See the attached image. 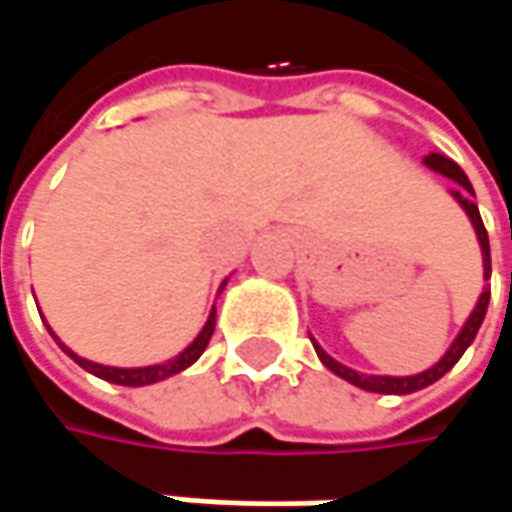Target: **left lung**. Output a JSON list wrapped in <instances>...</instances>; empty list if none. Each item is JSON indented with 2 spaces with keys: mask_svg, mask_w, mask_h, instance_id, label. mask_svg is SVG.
I'll use <instances>...</instances> for the list:
<instances>
[{
  "mask_svg": "<svg viewBox=\"0 0 512 512\" xmlns=\"http://www.w3.org/2000/svg\"><path fill=\"white\" fill-rule=\"evenodd\" d=\"M424 165L430 170H436V173H442L447 179H453L456 182V190H450V196L462 205V210L467 213V219H470V225L476 230V239H479V245H482V265H484V279H490V242H487V230H484L482 216H479V207H476V193H473V185H470V179H467V173H464L453 159H447L444 153H430V156H424ZM487 305H490V290L484 287L482 296H479V302L473 307V313L467 316V322L459 330V336L453 339V344L447 347V353H444L439 362L433 364V367H427L422 373H416V376H373V373H359V370H353V367H347V364L336 362L330 353L322 350V344L316 342L313 336H310V342L316 347V356L322 359L330 373H336L339 379L344 382L356 384V387H362L367 393H384V396H407V393H416V390H422V387H430L433 382H439L447 370H453V364L459 362L464 356V350L473 344L476 339V333H479V327L484 322V313H487Z\"/></svg>",
  "mask_w": 512,
  "mask_h": 512,
  "instance_id": "1",
  "label": "left lung"
}]
</instances>
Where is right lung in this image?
Wrapping results in <instances>:
<instances>
[{
    "instance_id": "1",
    "label": "right lung",
    "mask_w": 512,
    "mask_h": 512,
    "mask_svg": "<svg viewBox=\"0 0 512 512\" xmlns=\"http://www.w3.org/2000/svg\"><path fill=\"white\" fill-rule=\"evenodd\" d=\"M227 285V279L222 282V287ZM213 327H216V307L210 310V316H207L205 327L199 330V336L193 339V342L187 344L185 350L176 356V359H170V362H162V364H150V367H108V364H96V362H88V359H82V356H76L73 350H70L68 344L59 342V336L50 330V336L59 342V347L68 353L73 362L79 364V367H85L88 373L93 376H99V379H105V382H113V384H125V387H145V384H156L162 382V379H168V376H176V373H182L187 370L190 364L196 362L202 353H205L207 342H210V336H213Z\"/></svg>"
}]
</instances>
